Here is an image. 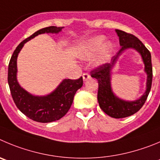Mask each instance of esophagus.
Wrapping results in <instances>:
<instances>
[{
	"label": "esophagus",
	"instance_id": "obj_1",
	"mask_svg": "<svg viewBox=\"0 0 160 160\" xmlns=\"http://www.w3.org/2000/svg\"><path fill=\"white\" fill-rule=\"evenodd\" d=\"M90 77H90V75H89L88 73L84 72V73H83V80H84V81H85V80H88V79L90 78Z\"/></svg>",
	"mask_w": 160,
	"mask_h": 160
}]
</instances>
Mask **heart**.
I'll return each mask as SVG.
<instances>
[{"instance_id":"heart-1","label":"heart","mask_w":160,"mask_h":160,"mask_svg":"<svg viewBox=\"0 0 160 160\" xmlns=\"http://www.w3.org/2000/svg\"><path fill=\"white\" fill-rule=\"evenodd\" d=\"M98 51L99 53L95 59V64L100 65L109 60L113 51L112 43L110 42H106V38L102 35L93 37L88 40L79 47L77 53L80 58L88 59Z\"/></svg>"}]
</instances>
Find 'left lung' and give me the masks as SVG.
<instances>
[{"instance_id":"1","label":"left lung","mask_w":160,"mask_h":160,"mask_svg":"<svg viewBox=\"0 0 160 160\" xmlns=\"http://www.w3.org/2000/svg\"><path fill=\"white\" fill-rule=\"evenodd\" d=\"M119 37L121 49L111 59L110 63H106L91 72V76L98 80V102L100 108L107 115L114 118H122L137 113L145 102L151 91L152 82V57L149 50L142 42L131 34L121 30H115ZM132 48L140 53L145 65V71L147 74L146 90L142 97L134 101H126L118 98L111 88V71L118 57L126 49Z\"/></svg>"}]
</instances>
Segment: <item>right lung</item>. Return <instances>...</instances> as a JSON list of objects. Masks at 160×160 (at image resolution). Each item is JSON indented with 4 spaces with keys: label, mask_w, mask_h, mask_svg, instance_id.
Returning a JSON list of instances; mask_svg holds the SVG:
<instances>
[{
    "label": "right lung",
    "mask_w": 160,
    "mask_h": 160,
    "mask_svg": "<svg viewBox=\"0 0 160 160\" xmlns=\"http://www.w3.org/2000/svg\"><path fill=\"white\" fill-rule=\"evenodd\" d=\"M62 28L51 26L38 30L19 43L10 59L8 82L13 101L23 114L35 122L48 123L62 118L71 107L77 91L83 86L82 77L77 80L64 79L51 93L38 96L27 92L17 81V58L25 43L41 34H58Z\"/></svg>",
    "instance_id": "obj_1"
}]
</instances>
